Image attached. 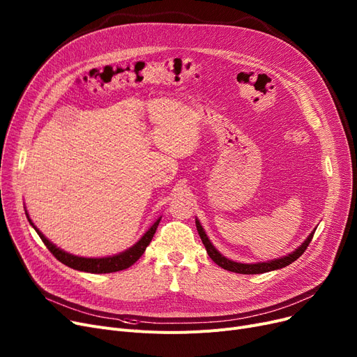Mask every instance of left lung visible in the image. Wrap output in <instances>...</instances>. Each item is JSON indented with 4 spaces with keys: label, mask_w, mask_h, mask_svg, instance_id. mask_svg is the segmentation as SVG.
Wrapping results in <instances>:
<instances>
[{
    "label": "left lung",
    "mask_w": 357,
    "mask_h": 357,
    "mask_svg": "<svg viewBox=\"0 0 357 357\" xmlns=\"http://www.w3.org/2000/svg\"><path fill=\"white\" fill-rule=\"evenodd\" d=\"M195 222H197L198 234H199V237H201V240H202V243H204L205 249H207L208 256L215 261V264H217L218 266H221L222 269L230 271V272H236V273H243V275L265 273V272H269V271L280 269V268H285V266L291 265L292 261H295L299 256H301V255L305 252V249L308 248V245H310L311 240H312V236H314V233H315V231H312V233L308 236V238L303 243V245L299 246L295 252H292L291 255H288V256H284V257L272 260V261H264V264H255V265L250 264V265H248V264H237V261H233V260H229L227 257H224V256L211 245V241L208 240L207 234H205V231H204L202 226L199 224V221L195 220Z\"/></svg>",
    "instance_id": "obj_1"
}]
</instances>
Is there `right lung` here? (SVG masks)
I'll use <instances>...</instances> for the list:
<instances>
[{
    "label": "right lung",
    "instance_id": "right-lung-1",
    "mask_svg": "<svg viewBox=\"0 0 357 357\" xmlns=\"http://www.w3.org/2000/svg\"><path fill=\"white\" fill-rule=\"evenodd\" d=\"M27 218L29 214L26 213ZM30 224L34 227V224L31 222V220L29 218ZM160 218L153 224L152 227H150L144 236L136 243L133 248H130L128 250L116 255V256H109V257H101V259H91V257H78V256H73L69 255L63 250H61L59 248H56L53 243H50L39 230L34 227V230L39 234V237L42 238V241L45 243V246L49 249V252L58 259L59 261H62L63 265L72 268V269H77V271H82V272H89V273H111V272H119V271H124L127 268H130L133 264L140 259V256L144 253L146 248L149 246V243L152 241L156 229L159 226Z\"/></svg>",
    "mask_w": 357,
    "mask_h": 357
}]
</instances>
